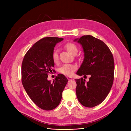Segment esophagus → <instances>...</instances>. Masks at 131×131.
I'll list each match as a JSON object with an SVG mask.
<instances>
[{"label":"esophagus","instance_id":"obj_1","mask_svg":"<svg viewBox=\"0 0 131 131\" xmlns=\"http://www.w3.org/2000/svg\"><path fill=\"white\" fill-rule=\"evenodd\" d=\"M67 79H68V80L69 81H72V80H73L74 79H73L72 77H67Z\"/></svg>","mask_w":131,"mask_h":131}]
</instances>
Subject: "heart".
I'll use <instances>...</instances> for the list:
<instances>
[{"instance_id":"obj_1","label":"heart","mask_w":131,"mask_h":131,"mask_svg":"<svg viewBox=\"0 0 131 131\" xmlns=\"http://www.w3.org/2000/svg\"><path fill=\"white\" fill-rule=\"evenodd\" d=\"M66 49L69 52L73 54H76L78 51L77 46L72 42L67 43L65 45ZM52 59L54 63H57L58 61V54L56 50H53L52 53ZM77 69V66L74 64H64L59 69V72L61 73L70 76L72 75L74 71Z\"/></svg>"}]
</instances>
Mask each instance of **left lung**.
Here are the masks:
<instances>
[{"mask_svg": "<svg viewBox=\"0 0 131 131\" xmlns=\"http://www.w3.org/2000/svg\"><path fill=\"white\" fill-rule=\"evenodd\" d=\"M81 45L84 59L77 74L90 75L89 81L82 78L75 79L78 100L86 107L101 104L112 88L114 74L113 54L105 43L92 35H84L74 40Z\"/></svg>", "mask_w": 131, "mask_h": 131, "instance_id": "obj_1", "label": "left lung"}]
</instances>
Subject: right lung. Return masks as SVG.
Segmentation results:
<instances>
[{"mask_svg":"<svg viewBox=\"0 0 131 131\" xmlns=\"http://www.w3.org/2000/svg\"><path fill=\"white\" fill-rule=\"evenodd\" d=\"M63 40L56 37L40 39L27 51L22 61V85L31 100L45 110H51L59 105L68 82V79L61 74L52 82L47 80L49 73L54 72L52 59L54 47Z\"/></svg>","mask_w":131,"mask_h":131,"instance_id":"obj_1","label":"right lung"}]
</instances>
